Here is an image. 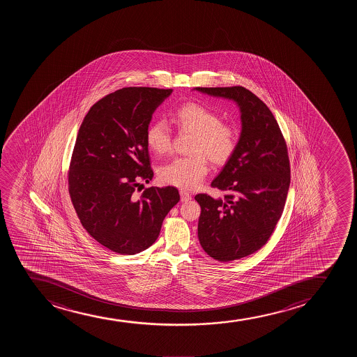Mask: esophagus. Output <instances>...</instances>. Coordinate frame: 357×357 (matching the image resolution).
<instances>
[{
	"mask_svg": "<svg viewBox=\"0 0 357 357\" xmlns=\"http://www.w3.org/2000/svg\"><path fill=\"white\" fill-rule=\"evenodd\" d=\"M180 195L181 201H182V202H187V201L192 199V195H190L188 192H185V190H180Z\"/></svg>",
	"mask_w": 357,
	"mask_h": 357,
	"instance_id": "1",
	"label": "esophagus"
}]
</instances>
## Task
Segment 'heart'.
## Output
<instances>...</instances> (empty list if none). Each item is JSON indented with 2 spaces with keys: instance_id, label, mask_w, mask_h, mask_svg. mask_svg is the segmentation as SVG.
<instances>
[{
  "instance_id": "b5f03b06",
  "label": "heart",
  "mask_w": 357,
  "mask_h": 357,
  "mask_svg": "<svg viewBox=\"0 0 357 357\" xmlns=\"http://www.w3.org/2000/svg\"><path fill=\"white\" fill-rule=\"evenodd\" d=\"M172 121L178 130L194 135L189 157H178L163 165L160 180L167 185L182 189H194L200 185L208 172V160L224 165L237 149V132L222 123L215 112L197 103H185L177 108ZM146 145L157 155H164L172 149V135L163 121L149 125L145 133Z\"/></svg>"
}]
</instances>
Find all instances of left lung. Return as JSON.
<instances>
[{
    "instance_id": "1",
    "label": "left lung",
    "mask_w": 357,
    "mask_h": 357,
    "mask_svg": "<svg viewBox=\"0 0 357 357\" xmlns=\"http://www.w3.org/2000/svg\"><path fill=\"white\" fill-rule=\"evenodd\" d=\"M195 91L232 100L241 111L237 149L211 185L227 194L224 199L195 197L201 206L197 237L202 249L229 262L259 250L282 215L291 183L287 145L271 109L244 86Z\"/></svg>"
}]
</instances>
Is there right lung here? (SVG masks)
I'll use <instances>...</instances> for the list:
<instances>
[{"label":"right lung","mask_w":357,"mask_h":357,"mask_svg":"<svg viewBox=\"0 0 357 357\" xmlns=\"http://www.w3.org/2000/svg\"><path fill=\"white\" fill-rule=\"evenodd\" d=\"M172 89L123 88L93 105L78 130L69 194L86 232L107 249L135 255L156 242L164 218L180 201L175 187H150L145 140L153 112Z\"/></svg>","instance_id":"add662e5"}]
</instances>
